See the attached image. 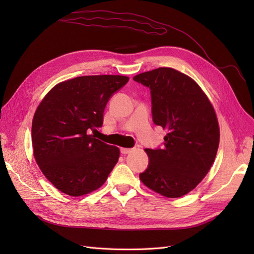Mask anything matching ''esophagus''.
<instances>
[{
    "label": "esophagus",
    "mask_w": 254,
    "mask_h": 254,
    "mask_svg": "<svg viewBox=\"0 0 254 254\" xmlns=\"http://www.w3.org/2000/svg\"><path fill=\"white\" fill-rule=\"evenodd\" d=\"M131 151H132L131 148H125V147H122L121 148V152L123 153V155H127V153L131 152Z\"/></svg>",
    "instance_id": "esophagus-1"
}]
</instances>
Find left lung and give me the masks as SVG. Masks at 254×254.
Returning a JSON list of instances; mask_svg holds the SVG:
<instances>
[{"instance_id":"8db88e82","label":"left lung","mask_w":254,"mask_h":254,"mask_svg":"<svg viewBox=\"0 0 254 254\" xmlns=\"http://www.w3.org/2000/svg\"><path fill=\"white\" fill-rule=\"evenodd\" d=\"M133 80L150 89L153 123L167 131L162 148L145 149L149 164L140 180L167 198L187 195L216 157L220 134L214 107L194 79L172 67L137 74Z\"/></svg>"}]
</instances>
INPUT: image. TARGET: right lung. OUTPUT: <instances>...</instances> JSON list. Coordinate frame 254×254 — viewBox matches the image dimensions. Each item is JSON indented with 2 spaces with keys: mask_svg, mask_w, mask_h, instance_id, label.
Returning <instances> with one entry per match:
<instances>
[{
  "mask_svg": "<svg viewBox=\"0 0 254 254\" xmlns=\"http://www.w3.org/2000/svg\"><path fill=\"white\" fill-rule=\"evenodd\" d=\"M122 75L80 76L57 83L34 114V157L41 172L63 193L78 197L101 188L118 163L120 148L90 130L101 127L110 96L128 82Z\"/></svg>",
  "mask_w": 254,
  "mask_h": 254,
  "instance_id": "add662e5",
  "label": "right lung"
}]
</instances>
